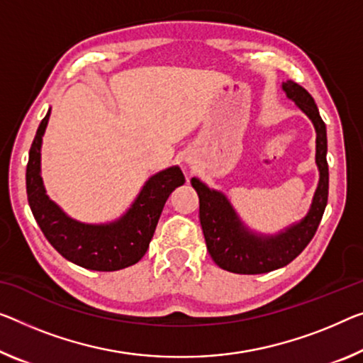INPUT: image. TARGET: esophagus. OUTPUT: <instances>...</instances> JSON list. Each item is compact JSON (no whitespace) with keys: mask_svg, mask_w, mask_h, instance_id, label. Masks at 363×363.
<instances>
[{"mask_svg":"<svg viewBox=\"0 0 363 363\" xmlns=\"http://www.w3.org/2000/svg\"><path fill=\"white\" fill-rule=\"evenodd\" d=\"M193 162H194V159H193V157H186V164L191 165Z\"/></svg>","mask_w":363,"mask_h":363,"instance_id":"esophagus-1","label":"esophagus"}]
</instances>
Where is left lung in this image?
<instances>
[{
    "label": "left lung",
    "mask_w": 363,
    "mask_h": 363,
    "mask_svg": "<svg viewBox=\"0 0 363 363\" xmlns=\"http://www.w3.org/2000/svg\"><path fill=\"white\" fill-rule=\"evenodd\" d=\"M282 91L308 116L316 133L315 162L320 180L303 219L277 233L256 232L245 224L224 193L209 188L196 177L191 178V185L199 196V220L211 258L222 269L235 274H263L287 266L313 238L328 203L330 172L326 162L325 121L321 120L313 97L302 86L286 81L282 82Z\"/></svg>",
    "instance_id": "1"
}]
</instances>
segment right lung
Returning <instances> with one entry per match:
<instances>
[{
    "instance_id": "right-lung-1",
    "label": "right lung",
    "mask_w": 363,
    "mask_h": 363,
    "mask_svg": "<svg viewBox=\"0 0 363 363\" xmlns=\"http://www.w3.org/2000/svg\"><path fill=\"white\" fill-rule=\"evenodd\" d=\"M50 108L38 125L26 172L27 199L33 217L52 247L71 263L91 271H118L136 264L146 255L165 201L185 183L178 165L149 177L126 213L105 224H87L65 213L50 199L42 180V143Z\"/></svg>"
}]
</instances>
